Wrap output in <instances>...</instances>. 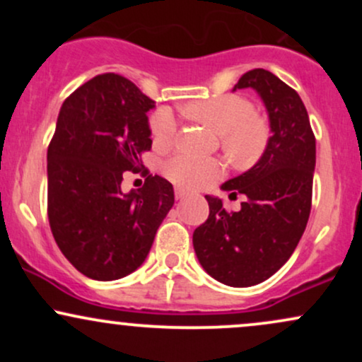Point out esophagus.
I'll use <instances>...</instances> for the list:
<instances>
[{
	"mask_svg": "<svg viewBox=\"0 0 362 362\" xmlns=\"http://www.w3.org/2000/svg\"><path fill=\"white\" fill-rule=\"evenodd\" d=\"M187 197V192L184 189H175V199H178V201H182V199Z\"/></svg>",
	"mask_w": 362,
	"mask_h": 362,
	"instance_id": "esophagus-1",
	"label": "esophagus"
}]
</instances>
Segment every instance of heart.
Masks as SVG:
<instances>
[{
    "label": "heart",
    "instance_id": "obj_1",
    "mask_svg": "<svg viewBox=\"0 0 362 362\" xmlns=\"http://www.w3.org/2000/svg\"><path fill=\"white\" fill-rule=\"evenodd\" d=\"M185 112L221 134L224 151L236 161H247L264 143V126L259 119H255L252 103L240 95H221L209 100L190 103ZM149 131L158 146H170L177 136V119L173 112L158 109L149 119ZM163 172L168 180L178 187L202 189L223 175V165L216 158L180 153L163 165Z\"/></svg>",
    "mask_w": 362,
    "mask_h": 362
}]
</instances>
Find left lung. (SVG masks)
Wrapping results in <instances>:
<instances>
[{
	"instance_id": "obj_1",
	"label": "left lung",
	"mask_w": 362,
	"mask_h": 362,
	"mask_svg": "<svg viewBox=\"0 0 362 362\" xmlns=\"http://www.w3.org/2000/svg\"><path fill=\"white\" fill-rule=\"evenodd\" d=\"M253 88L269 114L271 138L250 170L221 185L243 194L238 213L206 195L209 218L195 228L194 250L202 269L233 288H248L276 274L300 243L311 211L317 161L315 134L300 95L267 69L245 73L235 90Z\"/></svg>"
}]
</instances>
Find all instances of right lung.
I'll return each mask as SVG.
<instances>
[{
  "mask_svg": "<svg viewBox=\"0 0 362 362\" xmlns=\"http://www.w3.org/2000/svg\"><path fill=\"white\" fill-rule=\"evenodd\" d=\"M155 102L120 74L74 90L57 115L47 148V216L57 247L83 276L115 281L148 257L175 197L144 170V185L124 194V172H139L151 149L148 112Z\"/></svg>",
  "mask_w": 362,
  "mask_h": 362,
  "instance_id": "obj_1",
  "label": "right lung"
}]
</instances>
